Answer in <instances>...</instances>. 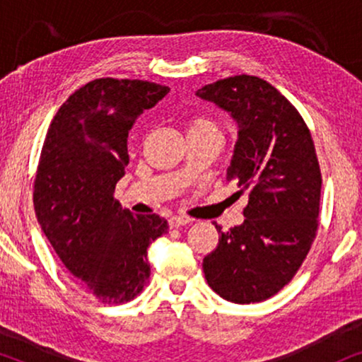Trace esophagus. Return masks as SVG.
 <instances>
[{"mask_svg": "<svg viewBox=\"0 0 362 362\" xmlns=\"http://www.w3.org/2000/svg\"><path fill=\"white\" fill-rule=\"evenodd\" d=\"M192 219L191 217H186V216H173L170 219V226L171 227H181V226H187L191 224Z\"/></svg>", "mask_w": 362, "mask_h": 362, "instance_id": "34e87169", "label": "esophagus"}]
</instances>
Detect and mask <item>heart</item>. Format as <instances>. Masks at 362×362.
I'll list each match as a JSON object with an SVG mask.
<instances>
[{"label": "heart", "instance_id": "obj_1", "mask_svg": "<svg viewBox=\"0 0 362 362\" xmlns=\"http://www.w3.org/2000/svg\"><path fill=\"white\" fill-rule=\"evenodd\" d=\"M211 128H217L216 123L206 117H194L189 120V132L194 130H211Z\"/></svg>", "mask_w": 362, "mask_h": 362}]
</instances>
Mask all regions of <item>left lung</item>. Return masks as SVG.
Masks as SVG:
<instances>
[{"mask_svg":"<svg viewBox=\"0 0 362 362\" xmlns=\"http://www.w3.org/2000/svg\"><path fill=\"white\" fill-rule=\"evenodd\" d=\"M237 123L227 177L249 192L240 226L204 257L207 284L232 303H257L293 279L318 229L321 173L298 110L264 78L235 76L196 92Z\"/></svg>","mask_w":362,"mask_h":362,"instance_id":"8db88e82","label":"left lung"}]
</instances>
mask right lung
Wrapping results in <instances>:
<instances>
[{"instance_id": "obj_1", "label": "right lung", "mask_w": 362, "mask_h": 362, "mask_svg": "<svg viewBox=\"0 0 362 362\" xmlns=\"http://www.w3.org/2000/svg\"><path fill=\"white\" fill-rule=\"evenodd\" d=\"M170 88L97 78L62 103L49 127L34 181V209L66 269L103 303L130 301L150 279L148 247L166 234L156 214H133L115 197L136 118Z\"/></svg>"}]
</instances>
